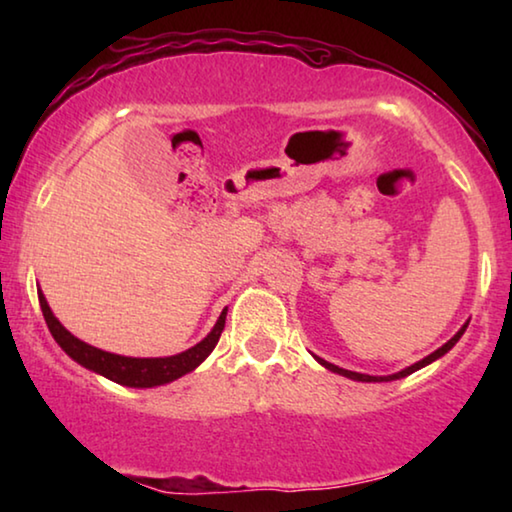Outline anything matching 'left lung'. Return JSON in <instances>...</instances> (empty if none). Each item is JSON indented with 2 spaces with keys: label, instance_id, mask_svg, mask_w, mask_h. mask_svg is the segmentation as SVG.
Segmentation results:
<instances>
[{
  "label": "left lung",
  "instance_id": "8db88e82",
  "mask_svg": "<svg viewBox=\"0 0 512 512\" xmlns=\"http://www.w3.org/2000/svg\"><path fill=\"white\" fill-rule=\"evenodd\" d=\"M467 325H470V320H465V325L458 329V332L452 336V339H449L443 348H438L436 352H431L429 357H424V359H420L418 363H413V366H409V368H404V370H400V372H395V375H384V377H375V375H363V372H354V370H345V368H339V366H334V363H329V361H325V359H320V357H316V361L320 363V366H325L327 370H332V372H336V375H343V377H348V379H354V381H368V384H372V381H395V379H402V377H406V375H411V372H415V370H420V368H424V366H429V363H433L436 359H440V357H445V354L454 348V345L458 343V339H461V336L465 334V329H467Z\"/></svg>",
  "mask_w": 512,
  "mask_h": 512
}]
</instances>
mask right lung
Listing matches in <instances>:
<instances>
[{
  "instance_id": "add662e5",
  "label": "right lung",
  "mask_w": 512,
  "mask_h": 512,
  "mask_svg": "<svg viewBox=\"0 0 512 512\" xmlns=\"http://www.w3.org/2000/svg\"><path fill=\"white\" fill-rule=\"evenodd\" d=\"M40 298V309L42 316L47 320V327L51 336H54L56 343L65 350L67 357H72L76 363H81L83 368H88L97 375L106 377L115 384L128 386V388H153L169 384V381H176L187 372L196 370L201 363L210 357L216 343L221 339V332L225 327V316H228V307L221 311L219 320L212 327V332L205 336L201 343H196L194 348H189L180 354H171V357H124V354H112L106 350L94 348V345L76 339L72 332L60 325V320L54 316L45 293L38 291Z\"/></svg>"
}]
</instances>
